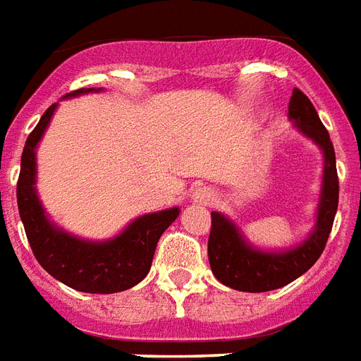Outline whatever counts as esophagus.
<instances>
[{"instance_id": "esophagus-1", "label": "esophagus", "mask_w": 361, "mask_h": 361, "mask_svg": "<svg viewBox=\"0 0 361 361\" xmlns=\"http://www.w3.org/2000/svg\"><path fill=\"white\" fill-rule=\"evenodd\" d=\"M213 200H215V194L209 188H200V190L194 192V202L202 203V205H209Z\"/></svg>"}]
</instances>
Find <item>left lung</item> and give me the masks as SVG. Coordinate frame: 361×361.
Wrapping results in <instances>:
<instances>
[{"label":"left lung","instance_id":"obj_1","mask_svg":"<svg viewBox=\"0 0 361 361\" xmlns=\"http://www.w3.org/2000/svg\"><path fill=\"white\" fill-rule=\"evenodd\" d=\"M289 118L305 137L324 150V180L318 205L316 228L305 242L286 251H261L243 238L234 222L221 213H211V234L207 243L211 270L224 286L262 293L283 287L314 267L333 228L338 205V177L335 150L329 133L322 123L316 108L300 89H293L289 100Z\"/></svg>","mask_w":361,"mask_h":361}]
</instances>
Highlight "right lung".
I'll return each mask as SVG.
<instances>
[{
  "label": "right lung",
  "mask_w": 361,
  "mask_h": 361,
  "mask_svg": "<svg viewBox=\"0 0 361 361\" xmlns=\"http://www.w3.org/2000/svg\"><path fill=\"white\" fill-rule=\"evenodd\" d=\"M91 91L100 89H78L66 97ZM55 110L56 104L45 110L39 123L26 139L20 158L16 203L30 247L37 262L53 278L72 289L83 293H118L131 289L146 278L158 240L177 219L180 209L171 207L139 216L121 234L106 242H87L56 228L45 215L36 192V146Z\"/></svg>",
  "instance_id": "add662e5"
}]
</instances>
